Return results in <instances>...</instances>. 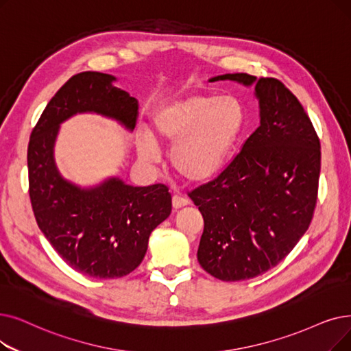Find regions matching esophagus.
Masks as SVG:
<instances>
[{"mask_svg":"<svg viewBox=\"0 0 351 351\" xmlns=\"http://www.w3.org/2000/svg\"><path fill=\"white\" fill-rule=\"evenodd\" d=\"M188 204H189V201L186 199V197H182V196H178V195H175V196L172 197V206H173L175 209L184 208V206H186Z\"/></svg>","mask_w":351,"mask_h":351,"instance_id":"esophagus-1","label":"esophagus"}]
</instances>
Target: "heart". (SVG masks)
<instances>
[{"instance_id": "heart-1", "label": "heart", "mask_w": 351, "mask_h": 351, "mask_svg": "<svg viewBox=\"0 0 351 351\" xmlns=\"http://www.w3.org/2000/svg\"><path fill=\"white\" fill-rule=\"evenodd\" d=\"M245 121L242 103L232 96L191 95L163 106L152 116L149 136L138 141L142 160L156 162L155 145L172 146L175 173L188 184L217 176Z\"/></svg>"}]
</instances>
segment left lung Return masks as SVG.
Wrapping results in <instances>:
<instances>
[{
    "mask_svg": "<svg viewBox=\"0 0 351 351\" xmlns=\"http://www.w3.org/2000/svg\"><path fill=\"white\" fill-rule=\"evenodd\" d=\"M255 84L260 126L213 180L189 193L204 217L201 267L222 281L261 276L293 251L317 204L318 136L298 99L280 80L247 73L209 82Z\"/></svg>",
    "mask_w": 351,
    "mask_h": 351,
    "instance_id": "1",
    "label": "left lung"
}]
</instances>
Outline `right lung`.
Instances as JSON below:
<instances>
[{"instance_id": "obj_1", "label": "right lung", "mask_w": 351, "mask_h": 351, "mask_svg": "<svg viewBox=\"0 0 351 351\" xmlns=\"http://www.w3.org/2000/svg\"><path fill=\"white\" fill-rule=\"evenodd\" d=\"M99 71L73 75L45 106L28 143L29 199L38 228L63 260L83 276L120 278L138 268L152 231L171 215L162 184L126 185L109 178L80 188L60 175L54 145L60 125L77 113H97L133 130L138 100Z\"/></svg>"}]
</instances>
